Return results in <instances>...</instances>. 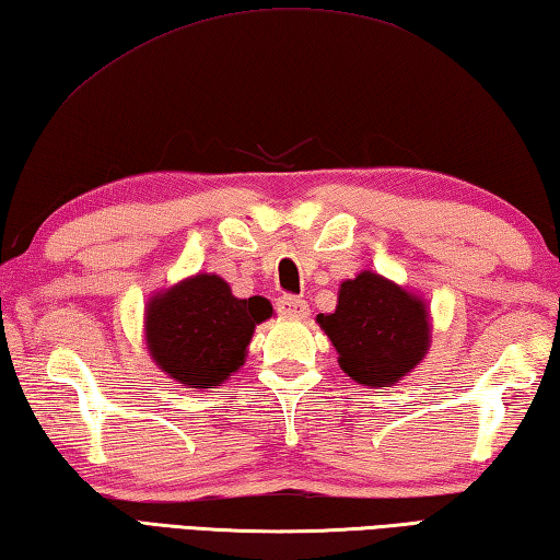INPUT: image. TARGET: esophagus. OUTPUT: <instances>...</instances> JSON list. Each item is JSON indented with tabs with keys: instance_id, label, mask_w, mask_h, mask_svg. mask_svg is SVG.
<instances>
[{
	"instance_id": "obj_1",
	"label": "esophagus",
	"mask_w": 560,
	"mask_h": 560,
	"mask_svg": "<svg viewBox=\"0 0 560 560\" xmlns=\"http://www.w3.org/2000/svg\"><path fill=\"white\" fill-rule=\"evenodd\" d=\"M275 310H278L280 315L288 317V319H305L310 315L307 302L302 298H295V295L278 298V302H275Z\"/></svg>"
}]
</instances>
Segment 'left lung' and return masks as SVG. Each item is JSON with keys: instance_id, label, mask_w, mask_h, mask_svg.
<instances>
[{"instance_id": "obj_1", "label": "left lung", "mask_w": 560, "mask_h": 560, "mask_svg": "<svg viewBox=\"0 0 560 560\" xmlns=\"http://www.w3.org/2000/svg\"><path fill=\"white\" fill-rule=\"evenodd\" d=\"M317 322L337 349L341 371L369 388L398 384L430 347L425 302L371 270L341 282L337 310Z\"/></svg>"}]
</instances>
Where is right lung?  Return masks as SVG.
I'll list each match as a JSON object with an SVG mask.
<instances>
[{"label": "right lung", "instance_id": "1", "mask_svg": "<svg viewBox=\"0 0 560 560\" xmlns=\"http://www.w3.org/2000/svg\"><path fill=\"white\" fill-rule=\"evenodd\" d=\"M272 317L265 298H235L219 275L199 272L147 302L144 341L166 376L213 388L243 366L255 325Z\"/></svg>", "mask_w": 560, "mask_h": 560}]
</instances>
